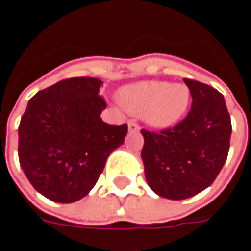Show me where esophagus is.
Wrapping results in <instances>:
<instances>
[{
	"label": "esophagus",
	"instance_id": "1",
	"mask_svg": "<svg viewBox=\"0 0 251 251\" xmlns=\"http://www.w3.org/2000/svg\"><path fill=\"white\" fill-rule=\"evenodd\" d=\"M127 127H129V131H131V133H138L140 131V126L137 125L136 122H133V121H130L127 124Z\"/></svg>",
	"mask_w": 251,
	"mask_h": 251
}]
</instances>
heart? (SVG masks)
Listing matches in <instances>:
<instances>
[{
    "label": "heart",
    "mask_w": 251,
    "mask_h": 251,
    "mask_svg": "<svg viewBox=\"0 0 251 251\" xmlns=\"http://www.w3.org/2000/svg\"><path fill=\"white\" fill-rule=\"evenodd\" d=\"M118 100L130 114L142 115L149 126L167 129L176 125L185 115L191 93L183 83L141 80L121 87Z\"/></svg>",
    "instance_id": "obj_1"
}]
</instances>
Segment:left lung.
I'll return each instance as SVG.
<instances>
[{
  "instance_id": "obj_1",
  "label": "left lung",
  "mask_w": 251,
  "mask_h": 251,
  "mask_svg": "<svg viewBox=\"0 0 251 251\" xmlns=\"http://www.w3.org/2000/svg\"><path fill=\"white\" fill-rule=\"evenodd\" d=\"M191 111L174 129L141 130V158L148 185L171 200L188 199L208 188L226 163L231 120L225 98L204 83L184 79Z\"/></svg>"
}]
</instances>
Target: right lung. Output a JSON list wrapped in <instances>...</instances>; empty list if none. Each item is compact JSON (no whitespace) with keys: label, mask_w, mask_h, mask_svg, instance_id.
<instances>
[{"label":"right lung","mask_w":251,"mask_h":251,"mask_svg":"<svg viewBox=\"0 0 251 251\" xmlns=\"http://www.w3.org/2000/svg\"><path fill=\"white\" fill-rule=\"evenodd\" d=\"M100 79L76 76L35 94L19 126V160L33 188L56 203L77 201L94 188L127 125H109Z\"/></svg>","instance_id":"add662e5"}]
</instances>
